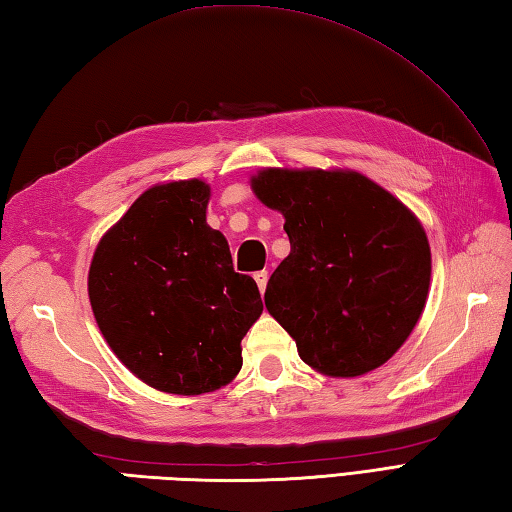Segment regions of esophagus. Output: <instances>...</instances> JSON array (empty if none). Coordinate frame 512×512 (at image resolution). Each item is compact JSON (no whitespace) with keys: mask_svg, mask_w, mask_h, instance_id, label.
Returning <instances> with one entry per match:
<instances>
[{"mask_svg":"<svg viewBox=\"0 0 512 512\" xmlns=\"http://www.w3.org/2000/svg\"><path fill=\"white\" fill-rule=\"evenodd\" d=\"M255 281H257V288H259V292H266V284H268V273L266 270H262V273H255Z\"/></svg>","mask_w":512,"mask_h":512,"instance_id":"obj_1","label":"esophagus"}]
</instances>
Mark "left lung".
<instances>
[{
    "instance_id": "left-lung-1",
    "label": "left lung",
    "mask_w": 512,
    "mask_h": 512,
    "mask_svg": "<svg viewBox=\"0 0 512 512\" xmlns=\"http://www.w3.org/2000/svg\"><path fill=\"white\" fill-rule=\"evenodd\" d=\"M250 187L286 220L290 255L264 301L301 361L332 378L387 363L429 295L431 248L418 217L347 169H262Z\"/></svg>"
}]
</instances>
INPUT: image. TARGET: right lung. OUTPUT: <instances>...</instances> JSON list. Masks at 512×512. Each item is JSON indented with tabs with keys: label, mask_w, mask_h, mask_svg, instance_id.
<instances>
[{
	"label": "right lung",
	"mask_w": 512,
	"mask_h": 512,
	"mask_svg": "<svg viewBox=\"0 0 512 512\" xmlns=\"http://www.w3.org/2000/svg\"><path fill=\"white\" fill-rule=\"evenodd\" d=\"M211 187L156 184L94 250L88 295L107 345L158 391L198 396L242 369V339L264 310L253 277L233 270L226 237L206 224Z\"/></svg>",
	"instance_id": "1"
}]
</instances>
